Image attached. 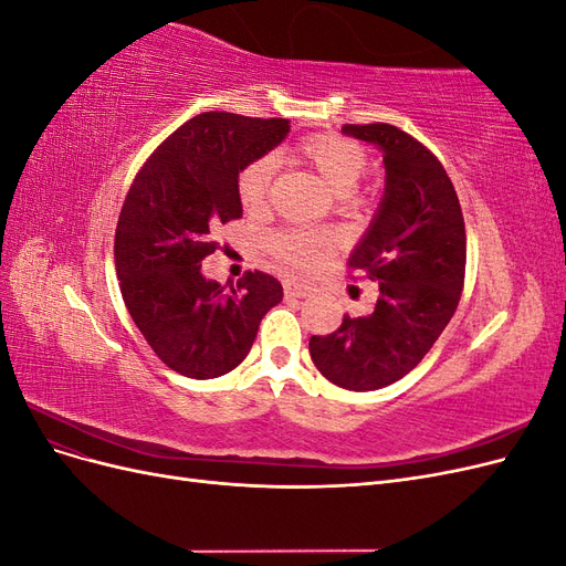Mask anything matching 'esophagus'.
<instances>
[{
	"label": "esophagus",
	"instance_id": "esophagus-1",
	"mask_svg": "<svg viewBox=\"0 0 566 566\" xmlns=\"http://www.w3.org/2000/svg\"><path fill=\"white\" fill-rule=\"evenodd\" d=\"M310 293H312L310 285L295 283V281H287V283H285V297H306Z\"/></svg>",
	"mask_w": 566,
	"mask_h": 566
}]
</instances>
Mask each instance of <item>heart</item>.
<instances>
[{"label":"heart","instance_id":"heart-1","mask_svg":"<svg viewBox=\"0 0 566 566\" xmlns=\"http://www.w3.org/2000/svg\"><path fill=\"white\" fill-rule=\"evenodd\" d=\"M297 156L306 165H312L321 175V179L328 184L331 191L342 198H354L352 191L368 167L366 150L352 139H345V136L333 132H318L306 136V139L297 144ZM271 177V158H256L241 169V175H238V198H241L245 210L256 212L264 208L269 198ZM266 245L281 262L310 271L318 269L328 260L335 245V238L331 231L323 229L290 227L271 233Z\"/></svg>","mask_w":566,"mask_h":566}]
</instances>
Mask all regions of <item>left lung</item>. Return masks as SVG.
Segmentation results:
<instances>
[{"mask_svg": "<svg viewBox=\"0 0 566 566\" xmlns=\"http://www.w3.org/2000/svg\"><path fill=\"white\" fill-rule=\"evenodd\" d=\"M342 132L382 148L385 198L347 262L356 279L378 283L380 297L373 314H345L335 333L312 335L310 354L333 385L370 391L413 370L449 325L468 238L455 188L430 148L387 123Z\"/></svg>", "mask_w": 566, "mask_h": 566, "instance_id": "1", "label": "left lung"}]
</instances>
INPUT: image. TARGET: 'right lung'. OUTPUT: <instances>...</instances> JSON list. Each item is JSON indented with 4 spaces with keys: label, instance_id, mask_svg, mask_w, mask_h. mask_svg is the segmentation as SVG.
<instances>
[{
    "label": "right lung",
    "instance_id": "add662e5",
    "mask_svg": "<svg viewBox=\"0 0 566 566\" xmlns=\"http://www.w3.org/2000/svg\"><path fill=\"white\" fill-rule=\"evenodd\" d=\"M290 132V119L200 113L150 153L115 229L119 293L160 361L186 378H219L248 356L283 285L248 271L227 290L202 276L217 227L243 214L238 172Z\"/></svg>",
    "mask_w": 566,
    "mask_h": 566
}]
</instances>
